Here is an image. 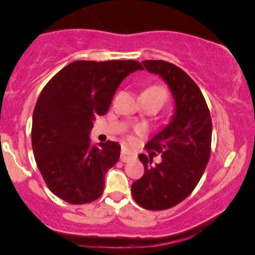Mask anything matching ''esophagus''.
<instances>
[{
	"label": "esophagus",
	"instance_id": "esophagus-1",
	"mask_svg": "<svg viewBox=\"0 0 255 255\" xmlns=\"http://www.w3.org/2000/svg\"><path fill=\"white\" fill-rule=\"evenodd\" d=\"M135 157V154L133 153V152L128 150V148H122L121 151V162H129L130 159H133V158Z\"/></svg>",
	"mask_w": 255,
	"mask_h": 255
}]
</instances>
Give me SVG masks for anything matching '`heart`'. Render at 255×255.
I'll list each match as a JSON object with an SVG mask.
<instances>
[{"instance_id": "obj_1", "label": "heart", "mask_w": 255, "mask_h": 255, "mask_svg": "<svg viewBox=\"0 0 255 255\" xmlns=\"http://www.w3.org/2000/svg\"><path fill=\"white\" fill-rule=\"evenodd\" d=\"M144 92L160 99V101L163 102V104H164L166 98H168V92H166V90L163 86H160V85H152L148 89H146Z\"/></svg>"}]
</instances>
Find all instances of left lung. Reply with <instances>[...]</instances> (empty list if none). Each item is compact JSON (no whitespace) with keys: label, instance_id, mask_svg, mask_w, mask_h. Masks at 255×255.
Wrapping results in <instances>:
<instances>
[{"label":"left lung","instance_id":"1","mask_svg":"<svg viewBox=\"0 0 255 255\" xmlns=\"http://www.w3.org/2000/svg\"><path fill=\"white\" fill-rule=\"evenodd\" d=\"M142 64L168 83L176 103L171 124L146 144L148 154L137 156L145 172L131 184L137 205L160 211L183 201L200 181L211 156L212 120L203 93L186 72L163 60L142 61ZM157 153L162 162L152 165Z\"/></svg>","mask_w":255,"mask_h":255}]
</instances>
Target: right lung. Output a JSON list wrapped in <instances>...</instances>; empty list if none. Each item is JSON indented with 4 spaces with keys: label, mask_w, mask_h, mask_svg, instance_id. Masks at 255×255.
<instances>
[{
    "label": "right lung",
    "mask_w": 255,
    "mask_h": 255,
    "mask_svg": "<svg viewBox=\"0 0 255 255\" xmlns=\"http://www.w3.org/2000/svg\"><path fill=\"white\" fill-rule=\"evenodd\" d=\"M142 68L126 61H74L44 86L34 107L31 140L48 188L73 205L97 200L105 174L118 163L121 146L90 145L95 116L105 115L122 80Z\"/></svg>",
    "instance_id": "add662e5"
}]
</instances>
